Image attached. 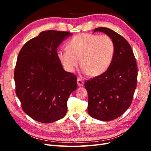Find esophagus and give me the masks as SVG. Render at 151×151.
<instances>
[{
    "instance_id": "obj_1",
    "label": "esophagus",
    "mask_w": 151,
    "mask_h": 151,
    "mask_svg": "<svg viewBox=\"0 0 151 151\" xmlns=\"http://www.w3.org/2000/svg\"><path fill=\"white\" fill-rule=\"evenodd\" d=\"M77 84H78V86H79V87L83 86V85H84V81H83V80H82L81 79H80V78H78V79H77Z\"/></svg>"
}]
</instances>
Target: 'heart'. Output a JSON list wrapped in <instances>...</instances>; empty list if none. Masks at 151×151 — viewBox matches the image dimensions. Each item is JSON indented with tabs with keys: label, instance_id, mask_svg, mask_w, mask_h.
<instances>
[{
	"label": "heart",
	"instance_id": "1",
	"mask_svg": "<svg viewBox=\"0 0 151 151\" xmlns=\"http://www.w3.org/2000/svg\"><path fill=\"white\" fill-rule=\"evenodd\" d=\"M67 50H59L57 57L68 72H74L81 64L83 72L98 76L106 72L115 55V47L110 36L83 33L72 38L67 43Z\"/></svg>",
	"mask_w": 151,
	"mask_h": 151
}]
</instances>
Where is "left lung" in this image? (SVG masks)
I'll return each instance as SVG.
<instances>
[{
	"instance_id": "1",
	"label": "left lung",
	"mask_w": 151,
	"mask_h": 151,
	"mask_svg": "<svg viewBox=\"0 0 151 151\" xmlns=\"http://www.w3.org/2000/svg\"><path fill=\"white\" fill-rule=\"evenodd\" d=\"M96 31L110 36L115 51L108 69L86 81L88 111L96 119L110 121L120 117L130 106L137 87V65L130 44L123 36L103 27L96 28Z\"/></svg>"
}]
</instances>
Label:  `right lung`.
Masks as SVG:
<instances>
[{
	"label": "right lung",
	"mask_w": 151,
	"mask_h": 151,
	"mask_svg": "<svg viewBox=\"0 0 151 151\" xmlns=\"http://www.w3.org/2000/svg\"><path fill=\"white\" fill-rule=\"evenodd\" d=\"M68 31L48 30L27 42L14 69L16 94L23 111L33 120L52 123L66 115L67 101L77 88V77L63 70L57 47Z\"/></svg>",
	"instance_id": "1"
}]
</instances>
